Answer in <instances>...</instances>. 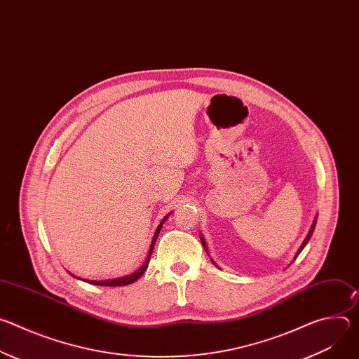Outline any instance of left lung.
I'll return each instance as SVG.
<instances>
[{
  "instance_id": "1",
  "label": "left lung",
  "mask_w": 359,
  "mask_h": 359,
  "mask_svg": "<svg viewBox=\"0 0 359 359\" xmlns=\"http://www.w3.org/2000/svg\"><path fill=\"white\" fill-rule=\"evenodd\" d=\"M316 223H317V220H314V223H313V226H311V229H310V231H309V236L305 237V240H304V243L301 244V247H299V250H298V252H297V255H295V259L298 257V254L302 251V248L305 247V244L309 243V240L311 238V236H313V231H314V229H316ZM200 240H201V244H203V247H204V250H206V243H204V240H203V237H200ZM215 264V263H213Z\"/></svg>"
}]
</instances>
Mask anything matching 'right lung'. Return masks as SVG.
<instances>
[{"instance_id":"obj_1","label":"right lung","mask_w":359,"mask_h":359,"mask_svg":"<svg viewBox=\"0 0 359 359\" xmlns=\"http://www.w3.org/2000/svg\"><path fill=\"white\" fill-rule=\"evenodd\" d=\"M166 219H168V216L162 220V223L159 224V227L156 229V233H155V236H153V240H151V244H150V248H149V254H147V260L143 263V266L137 270V271H135L133 274H130V276H128V277H122V278H116V280H107V281H93V280H83V281H86V283H89V284H95V285H107V287H121V285H128V284H132V283H135L137 278H140L142 276H143V273L146 271V269H147V264H149V260H150V257H151V251H153V247H155V243H156V238H158V236H159V233H161V230H162V226H163V223L166 222Z\"/></svg>"}]
</instances>
